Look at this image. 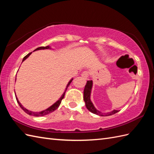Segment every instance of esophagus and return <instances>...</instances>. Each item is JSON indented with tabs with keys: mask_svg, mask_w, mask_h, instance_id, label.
Masks as SVG:
<instances>
[{
	"mask_svg": "<svg viewBox=\"0 0 154 154\" xmlns=\"http://www.w3.org/2000/svg\"><path fill=\"white\" fill-rule=\"evenodd\" d=\"M81 76H82L84 79H87L89 76V72L88 71H84L81 74Z\"/></svg>",
	"mask_w": 154,
	"mask_h": 154,
	"instance_id": "34e87169",
	"label": "esophagus"
}]
</instances>
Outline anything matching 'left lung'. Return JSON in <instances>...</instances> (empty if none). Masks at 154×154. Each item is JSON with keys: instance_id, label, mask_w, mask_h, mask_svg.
Listing matches in <instances>:
<instances>
[{"instance_id": "1", "label": "left lung", "mask_w": 154, "mask_h": 154, "mask_svg": "<svg viewBox=\"0 0 154 154\" xmlns=\"http://www.w3.org/2000/svg\"><path fill=\"white\" fill-rule=\"evenodd\" d=\"M92 88V81L91 80H88L87 81V84L85 86L84 91V100L86 103V106L87 109L92 113L100 115V116H110L112 115L115 114L116 112H117L119 111L117 110H114L112 112H107V113H102L100 111L97 110L95 108L93 103H91L90 100V94H91V90Z\"/></svg>"}]
</instances>
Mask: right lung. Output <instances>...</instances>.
<instances>
[{"mask_svg": "<svg viewBox=\"0 0 154 154\" xmlns=\"http://www.w3.org/2000/svg\"><path fill=\"white\" fill-rule=\"evenodd\" d=\"M49 49V46H47V47H38V48H37L36 49H35L34 51L40 50V49ZM31 53H28V54H27L26 56H25L24 57H23V60H22V61L26 60V59H27V58H28V57L30 55ZM72 80H73V79H72V80L69 82H68V85H67V86H66V88L65 91H66L68 87L69 86V85H70V84L72 82ZM65 91H64V93L63 94L62 96H61V97L59 99V100H58L55 103H54L52 106H51L50 107H49L48 109H47L46 110H44V111H43L38 112H32V111H28V110H27V109H26V108L23 107V106L22 105V104L20 103L18 100V98H17V97H16V98L17 102H18V103L19 105H20V107H21V108L22 109V110L24 111L27 114H28V115H32V116H34V117H42V116H44V115H48V114L51 113V112H53L54 111H55L56 109L59 107V105H60V103H61V101H62V100H63V99L64 97V94H65Z\"/></svg>", "mask_w": 154, "mask_h": 154, "instance_id": "right-lung-1", "label": "right lung"}]
</instances>
